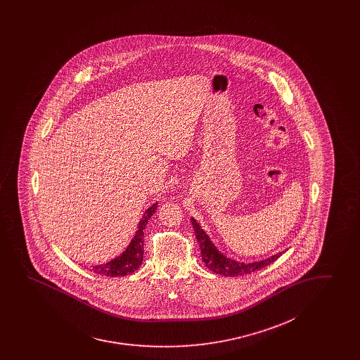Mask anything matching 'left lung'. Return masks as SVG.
I'll return each instance as SVG.
<instances>
[{"label": "left lung", "instance_id": "1", "mask_svg": "<svg viewBox=\"0 0 360 360\" xmlns=\"http://www.w3.org/2000/svg\"><path fill=\"white\" fill-rule=\"evenodd\" d=\"M191 224H193L196 240H198L199 247H200L202 260L210 271L220 274V276L235 277V276L250 274V273L260 271L262 268H265L266 265L276 262L285 252H278L277 255H273L271 257L262 259L259 262H236V260H232L231 257H227L224 253L219 251L218 247L212 243V240L210 239L207 232L200 227V224L196 221L195 219L191 218Z\"/></svg>", "mask_w": 360, "mask_h": 360}]
</instances>
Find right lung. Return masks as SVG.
I'll list each match as a JSON object with an SVG mask.
<instances>
[{"instance_id":"1","label":"right lung","mask_w":360,"mask_h":360,"mask_svg":"<svg viewBox=\"0 0 360 360\" xmlns=\"http://www.w3.org/2000/svg\"><path fill=\"white\" fill-rule=\"evenodd\" d=\"M157 202L148 208L142 218L139 221L137 231L134 232V236L131 240L127 250L121 253L120 256L112 259L110 262L100 264L92 266L91 271L98 274L109 276V277H119V276H127L131 273L136 272L143 260V229L146 227L149 219L152 218L153 214L157 210Z\"/></svg>"}]
</instances>
